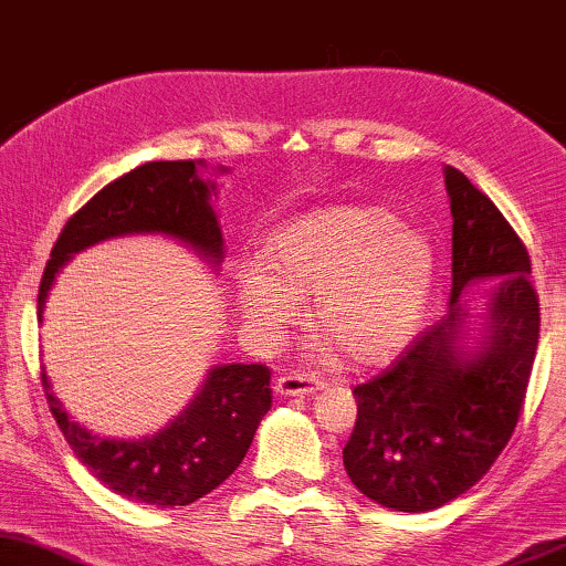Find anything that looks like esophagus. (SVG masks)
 Wrapping results in <instances>:
<instances>
[{
	"instance_id": "34e87169",
	"label": "esophagus",
	"mask_w": 566,
	"mask_h": 566,
	"mask_svg": "<svg viewBox=\"0 0 566 566\" xmlns=\"http://www.w3.org/2000/svg\"><path fill=\"white\" fill-rule=\"evenodd\" d=\"M319 389H323V384L305 374H282L274 381V391L280 396H310Z\"/></svg>"
}]
</instances>
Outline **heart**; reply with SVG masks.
I'll return each mask as SVG.
<instances>
[{
  "instance_id": "heart-1",
  "label": "heart",
  "mask_w": 566,
  "mask_h": 566,
  "mask_svg": "<svg viewBox=\"0 0 566 566\" xmlns=\"http://www.w3.org/2000/svg\"><path fill=\"white\" fill-rule=\"evenodd\" d=\"M264 266L239 274V307L261 340H280L310 302V325L345 364L378 366L415 335L434 276L432 247L378 206L312 210L269 235Z\"/></svg>"
}]
</instances>
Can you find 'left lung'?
I'll return each instance as SVG.
<instances>
[{"label": "left lung", "mask_w": 566, "mask_h": 566, "mask_svg": "<svg viewBox=\"0 0 566 566\" xmlns=\"http://www.w3.org/2000/svg\"><path fill=\"white\" fill-rule=\"evenodd\" d=\"M452 213L447 315L374 381L353 389L358 419L343 465L384 509L424 513L470 491L518 424L538 345V297L528 251L493 200L444 167ZM493 279L481 327L467 286Z\"/></svg>", "instance_id": "8db88e82"}]
</instances>
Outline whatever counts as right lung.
<instances>
[{
	"label": "right lung",
	"mask_w": 566,
	"mask_h": 566,
	"mask_svg": "<svg viewBox=\"0 0 566 566\" xmlns=\"http://www.w3.org/2000/svg\"><path fill=\"white\" fill-rule=\"evenodd\" d=\"M202 159L147 163L98 190L57 235L38 292L42 323L55 276L78 251L122 235H167L213 266L223 261V233L210 198L216 180ZM218 175L229 172L221 165ZM48 407L75 458L108 491L134 503L172 509L216 491L247 458L259 421L272 409L266 366L221 364L208 370L192 401L155 434L139 440L98 437L67 415L42 370Z\"/></svg>",
	"instance_id": "1"
}]
</instances>
